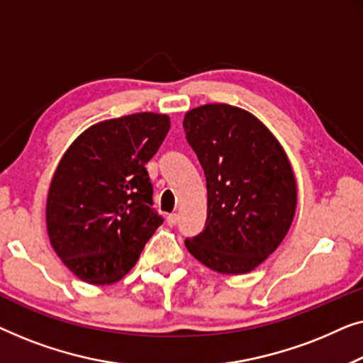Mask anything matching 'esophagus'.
Returning <instances> with one entry per match:
<instances>
[{
  "label": "esophagus",
  "instance_id": "esophagus-1",
  "mask_svg": "<svg viewBox=\"0 0 363 363\" xmlns=\"http://www.w3.org/2000/svg\"><path fill=\"white\" fill-rule=\"evenodd\" d=\"M177 222H179V216H177V213H169V216H167V223H169L171 227H174Z\"/></svg>",
  "mask_w": 363,
  "mask_h": 363
}]
</instances>
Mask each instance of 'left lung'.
Instances as JSON below:
<instances>
[{"label":"left lung","mask_w":363,"mask_h":363,"mask_svg":"<svg viewBox=\"0 0 363 363\" xmlns=\"http://www.w3.org/2000/svg\"><path fill=\"white\" fill-rule=\"evenodd\" d=\"M182 125L207 181L206 227L186 248L217 273L253 272L293 223L298 182L289 157L267 125L238 106L201 105Z\"/></svg>","instance_id":"8db88e82"}]
</instances>
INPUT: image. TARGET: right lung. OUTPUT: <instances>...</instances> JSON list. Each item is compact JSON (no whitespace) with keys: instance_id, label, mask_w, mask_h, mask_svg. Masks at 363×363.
<instances>
[{"instance_id":"1","label":"right lung","mask_w":363,"mask_h":363,"mask_svg":"<svg viewBox=\"0 0 363 363\" xmlns=\"http://www.w3.org/2000/svg\"><path fill=\"white\" fill-rule=\"evenodd\" d=\"M169 126V116L152 111L104 120L60 157L45 199V228L54 252L82 281H120L162 223L151 208L145 166Z\"/></svg>"}]
</instances>
